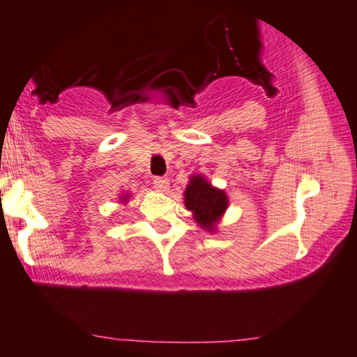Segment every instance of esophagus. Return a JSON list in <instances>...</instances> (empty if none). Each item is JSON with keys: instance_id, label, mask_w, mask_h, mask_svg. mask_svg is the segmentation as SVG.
I'll use <instances>...</instances> for the list:
<instances>
[{"instance_id": "1", "label": "esophagus", "mask_w": 357, "mask_h": 357, "mask_svg": "<svg viewBox=\"0 0 357 357\" xmlns=\"http://www.w3.org/2000/svg\"><path fill=\"white\" fill-rule=\"evenodd\" d=\"M153 188L159 190V191H166L169 188V179L167 178H160V176H157V178H153L152 181Z\"/></svg>"}]
</instances>
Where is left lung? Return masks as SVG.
Segmentation results:
<instances>
[{"mask_svg": "<svg viewBox=\"0 0 357 357\" xmlns=\"http://www.w3.org/2000/svg\"><path fill=\"white\" fill-rule=\"evenodd\" d=\"M185 205L193 212L195 220L200 224V227L213 232L217 222L226 212L229 200L222 190L213 188L204 176L195 174L190 178L185 190Z\"/></svg>", "mask_w": 357, "mask_h": 357, "instance_id": "1", "label": "left lung"}]
</instances>
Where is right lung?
Returning <instances> with one entry per match:
<instances>
[{
    "instance_id": "right-lung-1",
    "label": "right lung",
    "mask_w": 357,
    "mask_h": 357,
    "mask_svg": "<svg viewBox=\"0 0 357 357\" xmlns=\"http://www.w3.org/2000/svg\"><path fill=\"white\" fill-rule=\"evenodd\" d=\"M128 197H130V195H123L121 200H123V202H126V200H128Z\"/></svg>"
}]
</instances>
